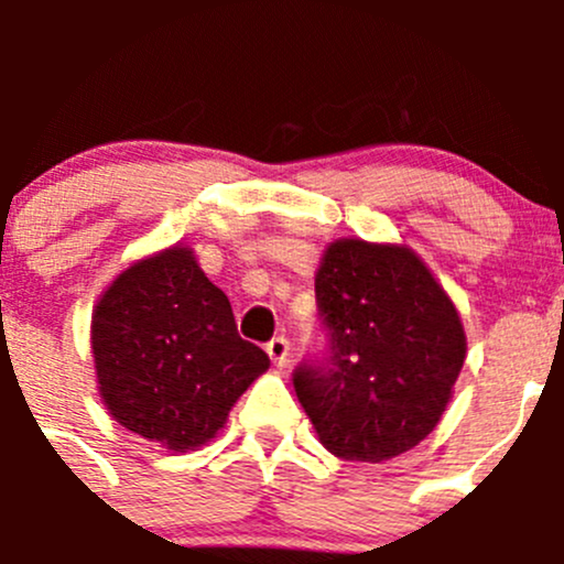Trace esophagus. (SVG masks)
<instances>
[{
	"instance_id": "34e87169",
	"label": "esophagus",
	"mask_w": 564,
	"mask_h": 564,
	"mask_svg": "<svg viewBox=\"0 0 564 564\" xmlns=\"http://www.w3.org/2000/svg\"><path fill=\"white\" fill-rule=\"evenodd\" d=\"M267 355H270V360L275 362L278 368L286 366V360H289V338H286V335H275V338L267 344Z\"/></svg>"
}]
</instances>
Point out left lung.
<instances>
[{"label":"left lung","instance_id":"obj_1","mask_svg":"<svg viewBox=\"0 0 564 564\" xmlns=\"http://www.w3.org/2000/svg\"><path fill=\"white\" fill-rule=\"evenodd\" d=\"M324 351L294 392L333 456L379 464L440 423L466 357L456 305L409 248L338 240L316 272Z\"/></svg>","mask_w":564,"mask_h":564}]
</instances>
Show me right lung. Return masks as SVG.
I'll use <instances>...</instances> for the list:
<instances>
[{
  "instance_id": "obj_1",
  "label": "right lung",
  "mask_w": 564,
  "mask_h": 564,
  "mask_svg": "<svg viewBox=\"0 0 564 564\" xmlns=\"http://www.w3.org/2000/svg\"><path fill=\"white\" fill-rule=\"evenodd\" d=\"M93 355L113 420L174 453L213 440L270 368L237 333L229 297L180 246L108 286L93 316Z\"/></svg>"
}]
</instances>
